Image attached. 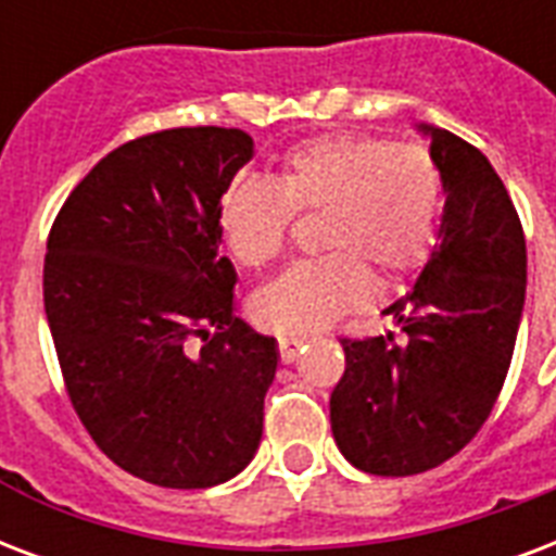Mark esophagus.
Instances as JSON below:
<instances>
[{"instance_id":"obj_1","label":"esophagus","mask_w":556,"mask_h":556,"mask_svg":"<svg viewBox=\"0 0 556 556\" xmlns=\"http://www.w3.org/2000/svg\"><path fill=\"white\" fill-rule=\"evenodd\" d=\"M303 346H306L303 338H286V334H282V338H279V358H282L286 364H291L296 355H300Z\"/></svg>"}]
</instances>
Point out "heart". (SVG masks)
I'll list each match as a JSON object with an SVG mask.
<instances>
[{"instance_id": "obj_1", "label": "heart", "mask_w": 556, "mask_h": 556, "mask_svg": "<svg viewBox=\"0 0 556 556\" xmlns=\"http://www.w3.org/2000/svg\"><path fill=\"white\" fill-rule=\"evenodd\" d=\"M440 172L419 146L364 137H320L294 148L270 180H244L224 194V244L244 268L282 256L294 212L315 215L320 260L300 262L253 300L262 326L317 332L370 296L368 268L384 282L417 270L438 232Z\"/></svg>"}]
</instances>
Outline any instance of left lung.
Here are the masks:
<instances>
[{"instance_id":"8db88e82","label":"left lung","mask_w":556,"mask_h":556,"mask_svg":"<svg viewBox=\"0 0 556 556\" xmlns=\"http://www.w3.org/2000/svg\"><path fill=\"white\" fill-rule=\"evenodd\" d=\"M443 184L438 244L408 294L384 308L393 332L350 341L329 400L341 455L370 476H417L476 438L510 367L528 253L514 201L478 148L417 125Z\"/></svg>"}]
</instances>
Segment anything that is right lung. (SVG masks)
I'll return each instance as SVG.
<instances>
[{
	"label": "right lung",
	"mask_w": 556,
	"mask_h": 556,
	"mask_svg": "<svg viewBox=\"0 0 556 556\" xmlns=\"http://www.w3.org/2000/svg\"><path fill=\"white\" fill-rule=\"evenodd\" d=\"M250 160L239 127L139 137L92 165L49 232L42 303L70 400L148 484H224L260 448L279 350L236 317L218 224Z\"/></svg>",
	"instance_id": "1"
}]
</instances>
